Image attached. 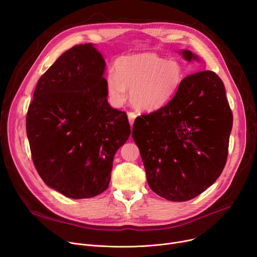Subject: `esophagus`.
Listing matches in <instances>:
<instances>
[{"instance_id": "obj_1", "label": "esophagus", "mask_w": 257, "mask_h": 257, "mask_svg": "<svg viewBox=\"0 0 257 257\" xmlns=\"http://www.w3.org/2000/svg\"><path fill=\"white\" fill-rule=\"evenodd\" d=\"M136 117H137V114H136V113H133V112H129V113H128V119H129V123H130L131 126L133 125L134 119H136Z\"/></svg>"}]
</instances>
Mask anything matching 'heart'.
<instances>
[{
  "label": "heart",
  "mask_w": 257,
  "mask_h": 257,
  "mask_svg": "<svg viewBox=\"0 0 257 257\" xmlns=\"http://www.w3.org/2000/svg\"><path fill=\"white\" fill-rule=\"evenodd\" d=\"M182 80L183 67L177 60L143 52L119 57L114 73L106 76V88L112 103H123L130 90V103L137 110L154 112L173 99Z\"/></svg>",
  "instance_id": "heart-1"
}]
</instances>
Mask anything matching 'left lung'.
<instances>
[{"label":"left lung","instance_id":"8db88e82","mask_svg":"<svg viewBox=\"0 0 257 257\" xmlns=\"http://www.w3.org/2000/svg\"><path fill=\"white\" fill-rule=\"evenodd\" d=\"M183 58L200 61L190 50ZM232 113L223 81L211 71L185 77L161 109L136 118L132 129L147 181L174 202L194 199L217 180L225 167Z\"/></svg>","mask_w":257,"mask_h":257}]
</instances>
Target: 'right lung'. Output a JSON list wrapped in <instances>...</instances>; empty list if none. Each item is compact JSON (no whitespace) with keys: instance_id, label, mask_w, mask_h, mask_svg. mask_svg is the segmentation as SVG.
I'll return each instance as SVG.
<instances>
[{"instance_id":"right-lung-1","label":"right lung","mask_w":257,"mask_h":257,"mask_svg":"<svg viewBox=\"0 0 257 257\" xmlns=\"http://www.w3.org/2000/svg\"><path fill=\"white\" fill-rule=\"evenodd\" d=\"M105 66L92 44L67 50L38 80L27 113L40 178L72 199L107 190L114 154L131 133L127 114L107 102Z\"/></svg>"}]
</instances>
